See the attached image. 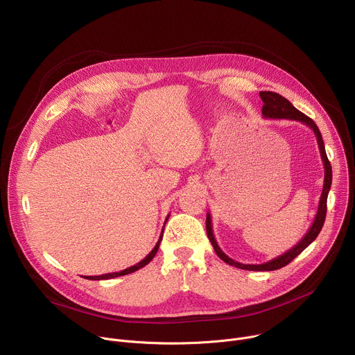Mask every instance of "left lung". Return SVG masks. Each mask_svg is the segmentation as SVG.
Wrapping results in <instances>:
<instances>
[{
	"mask_svg": "<svg viewBox=\"0 0 355 355\" xmlns=\"http://www.w3.org/2000/svg\"><path fill=\"white\" fill-rule=\"evenodd\" d=\"M260 96L263 99V118L266 119H288V121H297L303 125H306L308 128H311L316 136L318 144H319V150H320V157L323 162V167H324V181H323V191L319 199V207H318V214L315 216V220L312 223V226L309 227V230L306 232V234L303 236L297 244H295L292 248H289L288 251H285L284 254L263 263V264H243L239 261L232 260L229 256H226L225 252L222 251V248L218 245V241L214 236V230H212V218L211 214H207V233L208 237L214 245V250L216 254L219 256V259H222L225 263H227L229 266L241 268V270H248V271H274V270H279L282 267H285L286 264H289L295 257H297L300 252L305 250L312 241H315V239L318 237V234L320 233L324 219H326V209H327V195L331 187V164L327 159L326 155V148H324V143H323V137L322 133L318 128V125L305 114H302L300 111H297L286 98H284L282 95L272 92V91H261Z\"/></svg>",
	"mask_w": 355,
	"mask_h": 355,
	"instance_id": "8db88e82",
	"label": "left lung"
}]
</instances>
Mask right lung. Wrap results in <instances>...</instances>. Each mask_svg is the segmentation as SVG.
<instances>
[{
	"instance_id": "right-lung-1",
	"label": "right lung",
	"mask_w": 355,
	"mask_h": 355,
	"mask_svg": "<svg viewBox=\"0 0 355 355\" xmlns=\"http://www.w3.org/2000/svg\"><path fill=\"white\" fill-rule=\"evenodd\" d=\"M170 216V215H168ZM168 216L166 218V222L168 220ZM166 222H164V225H166ZM163 232H164V229L162 230V234H160V237H159V241L156 243V245H155V248L151 250L148 254L141 260V261H139L137 264H135V266H132V267H129V268H126V270H122V271H118V272H110V274H103V275H94V277H84V278H87V279H92V281H101V279H111V278H116V277H122V275H126V274H130V272H135V271H137V270H140V268H143L144 266H147L151 260L155 259V256H156V252L159 251V247H160V243H162V239H163Z\"/></svg>"
}]
</instances>
